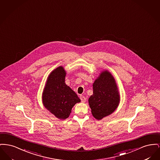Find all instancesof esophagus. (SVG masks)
Here are the masks:
<instances>
[{
  "label": "esophagus",
  "mask_w": 160,
  "mask_h": 160,
  "mask_svg": "<svg viewBox=\"0 0 160 160\" xmlns=\"http://www.w3.org/2000/svg\"><path fill=\"white\" fill-rule=\"evenodd\" d=\"M80 99H81V102H83V103L85 102H86V100H87L86 98H85V96H82V95L80 96Z\"/></svg>",
  "instance_id": "34e87169"
}]
</instances>
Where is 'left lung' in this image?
<instances>
[{
    "mask_svg": "<svg viewBox=\"0 0 160 160\" xmlns=\"http://www.w3.org/2000/svg\"><path fill=\"white\" fill-rule=\"evenodd\" d=\"M93 94L88 99L92 116L98 120L112 113L120 101L117 85L113 76L108 71L101 75L92 84Z\"/></svg>",
    "mask_w": 160,
    "mask_h": 160,
    "instance_id": "left-lung-1",
    "label": "left lung"
}]
</instances>
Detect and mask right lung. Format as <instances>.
<instances>
[{"label": "right lung", "instance_id": "right-lung-1", "mask_svg": "<svg viewBox=\"0 0 160 160\" xmlns=\"http://www.w3.org/2000/svg\"><path fill=\"white\" fill-rule=\"evenodd\" d=\"M66 73L61 66L52 71L42 93L44 106L59 119L67 118L73 107L81 101L75 92L65 84Z\"/></svg>", "mask_w": 160, "mask_h": 160}]
</instances>
